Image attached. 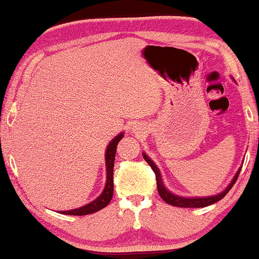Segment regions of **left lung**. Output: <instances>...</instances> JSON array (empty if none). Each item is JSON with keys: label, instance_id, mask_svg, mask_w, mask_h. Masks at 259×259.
I'll return each mask as SVG.
<instances>
[{"label": "left lung", "instance_id": "8db88e82", "mask_svg": "<svg viewBox=\"0 0 259 259\" xmlns=\"http://www.w3.org/2000/svg\"><path fill=\"white\" fill-rule=\"evenodd\" d=\"M142 155H143L145 161L148 162V164L151 166V169L154 170V172L156 175V180H157L158 194L162 197L163 201L166 202L167 204H170V205L180 206V207H204V206L211 205V204L221 201V199L223 198L229 191H230V189L234 187V184L236 183V181H237V178H238L240 169H242V167H239V169L237 170V172H236V175L234 176V178H232V181L229 183L228 187L225 188L223 191L220 192V194L212 195V196H206V197H183V196L176 195V194H174V192L167 190L164 183H163L162 175H161V172H159V169L157 167V165L155 164V162L151 161V158L149 157L145 152H142Z\"/></svg>", "mask_w": 259, "mask_h": 259}]
</instances>
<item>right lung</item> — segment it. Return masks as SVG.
I'll use <instances>...</instances> for the list:
<instances>
[{
    "label": "right lung",
    "instance_id": "1",
    "mask_svg": "<svg viewBox=\"0 0 259 259\" xmlns=\"http://www.w3.org/2000/svg\"><path fill=\"white\" fill-rule=\"evenodd\" d=\"M124 136V133L118 134L115 138H112L110 143L108 144L107 150H105V170H107V181H105V185L102 194L95 198L93 202H90L85 205L77 209L67 210V211H58V213L62 214H70V216H84V214L94 213L96 211H100L103 209L110 203L112 195H114V163H115V156H116V148H117L118 142L122 140Z\"/></svg>",
    "mask_w": 259,
    "mask_h": 259
}]
</instances>
